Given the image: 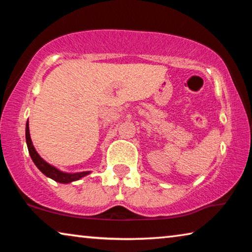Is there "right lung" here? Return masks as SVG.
I'll use <instances>...</instances> for the list:
<instances>
[{
	"instance_id": "1",
	"label": "right lung",
	"mask_w": 252,
	"mask_h": 252,
	"mask_svg": "<svg viewBox=\"0 0 252 252\" xmlns=\"http://www.w3.org/2000/svg\"><path fill=\"white\" fill-rule=\"evenodd\" d=\"M25 139H27L29 153L32 158L34 164L36 165L37 169H39L42 173H44L46 177L53 179L54 181L61 182V183H69V182H72V181L79 180L80 178H82V177L87 176V174L90 173L89 171L80 172V173H65V172L60 171V170H58L57 168L52 167V165L49 164L48 162H45L39 156V153L35 151V149H34V147H33L32 141H31V136H30L29 121L27 122V129H25Z\"/></svg>"
}]
</instances>
